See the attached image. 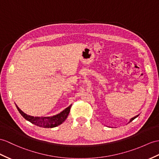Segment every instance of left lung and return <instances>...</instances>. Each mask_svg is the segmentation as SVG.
Here are the masks:
<instances>
[{"label": "left lung", "mask_w": 159, "mask_h": 159, "mask_svg": "<svg viewBox=\"0 0 159 159\" xmlns=\"http://www.w3.org/2000/svg\"><path fill=\"white\" fill-rule=\"evenodd\" d=\"M138 115H136V116H135V117H133V118H131V120H130V121H129V122H131V121H132L134 119H135V118H136L137 117H138Z\"/></svg>", "instance_id": "8db88e82"}]
</instances>
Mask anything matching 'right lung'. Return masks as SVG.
<instances>
[{
	"mask_svg": "<svg viewBox=\"0 0 159 159\" xmlns=\"http://www.w3.org/2000/svg\"><path fill=\"white\" fill-rule=\"evenodd\" d=\"M16 107L17 108V110L19 112V113L24 117V118H25L26 120H28L30 123H32L33 124L37 126L44 127V128H52V127H55L61 125L62 123H63L65 121V119H67V116L69 113V111H70L71 104L67 108H66L64 111H62L59 114L52 116V117H38L28 115L27 114L24 113L17 105Z\"/></svg>",
	"mask_w": 159,
	"mask_h": 159,
	"instance_id": "add662e5",
	"label": "right lung"
}]
</instances>
